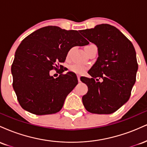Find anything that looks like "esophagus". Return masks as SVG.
I'll return each instance as SVG.
<instances>
[{
  "label": "esophagus",
  "instance_id": "1",
  "mask_svg": "<svg viewBox=\"0 0 147 147\" xmlns=\"http://www.w3.org/2000/svg\"><path fill=\"white\" fill-rule=\"evenodd\" d=\"M77 79H78L79 82H81V81H80V76H79V75H77Z\"/></svg>",
  "mask_w": 147,
  "mask_h": 147
}]
</instances>
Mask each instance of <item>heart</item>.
Listing matches in <instances>:
<instances>
[{
	"label": "heart",
	"instance_id": "1",
	"mask_svg": "<svg viewBox=\"0 0 147 147\" xmlns=\"http://www.w3.org/2000/svg\"><path fill=\"white\" fill-rule=\"evenodd\" d=\"M70 70L72 72H76V73L82 74L85 71L86 68L84 66V65H81V64L75 63V64H73V65H72L70 67Z\"/></svg>",
	"mask_w": 147,
	"mask_h": 147
}]
</instances>
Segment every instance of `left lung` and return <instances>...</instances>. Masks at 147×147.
Instances as JSON below:
<instances>
[{
	"label": "left lung",
	"mask_w": 147,
	"mask_h": 147,
	"mask_svg": "<svg viewBox=\"0 0 147 147\" xmlns=\"http://www.w3.org/2000/svg\"><path fill=\"white\" fill-rule=\"evenodd\" d=\"M80 33L98 48L97 59L88 72L91 78H80L88 86L82 97L84 107L92 113H113L131 96L138 69L136 50L113 25H97Z\"/></svg>",
	"instance_id": "1"
}]
</instances>
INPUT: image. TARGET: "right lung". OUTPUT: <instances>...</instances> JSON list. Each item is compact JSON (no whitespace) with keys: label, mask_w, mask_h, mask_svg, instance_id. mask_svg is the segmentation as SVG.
<instances>
[{"label":"right lung","mask_w":147,"mask_h":147,"mask_svg":"<svg viewBox=\"0 0 147 147\" xmlns=\"http://www.w3.org/2000/svg\"><path fill=\"white\" fill-rule=\"evenodd\" d=\"M88 43L76 30L57 26L40 28L25 38L11 68L13 88L21 107L37 115L59 112L78 80L72 72L55 79L50 71L57 70L72 48Z\"/></svg>","instance_id":"obj_1"}]
</instances>
